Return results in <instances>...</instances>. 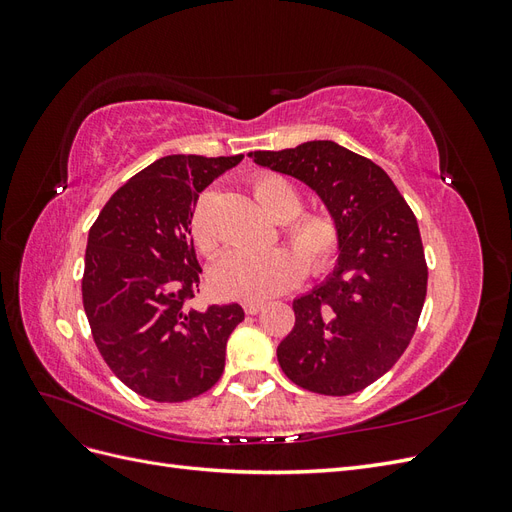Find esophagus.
Returning a JSON list of instances; mask_svg holds the SVG:
<instances>
[{"mask_svg":"<svg viewBox=\"0 0 512 512\" xmlns=\"http://www.w3.org/2000/svg\"><path fill=\"white\" fill-rule=\"evenodd\" d=\"M262 307H265V303H262V301H245L243 303L245 314H250V316H256Z\"/></svg>","mask_w":512,"mask_h":512,"instance_id":"34e87169","label":"esophagus"}]
</instances>
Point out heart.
I'll return each instance as SVG.
<instances>
[{
	"label": "heart",
	"instance_id": "heart-1",
	"mask_svg": "<svg viewBox=\"0 0 512 512\" xmlns=\"http://www.w3.org/2000/svg\"><path fill=\"white\" fill-rule=\"evenodd\" d=\"M254 196L273 220L284 222L286 247H271L265 252L235 250L222 256L209 271L211 288L226 299H265L297 284L303 267L318 273L331 265L339 245V230L327 213H299L303 198L282 175H260L254 179ZM194 245L203 254L218 250V235L209 222V200L203 196L196 203L190 222Z\"/></svg>",
	"mask_w": 512,
	"mask_h": 512
}]
</instances>
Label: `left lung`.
<instances>
[{
    "label": "left lung",
    "mask_w": 512,
    "mask_h": 512,
    "mask_svg": "<svg viewBox=\"0 0 512 512\" xmlns=\"http://www.w3.org/2000/svg\"><path fill=\"white\" fill-rule=\"evenodd\" d=\"M250 156L312 188L339 230L333 271L292 299L294 327L277 346V361L312 393H359L404 354L425 303L414 213L378 164L333 141Z\"/></svg>",
    "instance_id": "1"
}]
</instances>
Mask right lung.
<instances>
[{
    "label": "right lung",
    "instance_id": "1",
    "mask_svg": "<svg viewBox=\"0 0 512 512\" xmlns=\"http://www.w3.org/2000/svg\"><path fill=\"white\" fill-rule=\"evenodd\" d=\"M243 156H166L111 196L89 230L83 305L113 374L141 397L177 404L224 371L241 305L185 307L200 284L190 235L198 194Z\"/></svg>",
    "mask_w": 512,
    "mask_h": 512
}]
</instances>
